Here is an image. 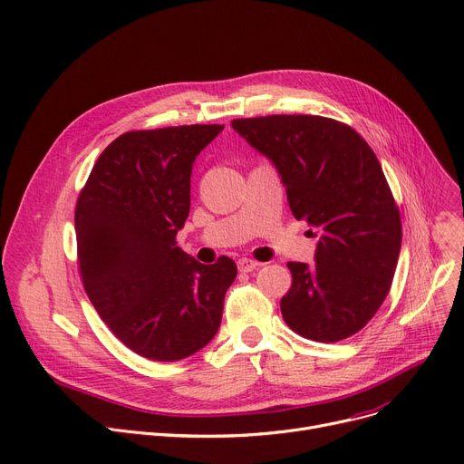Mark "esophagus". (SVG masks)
<instances>
[{"label": "esophagus", "instance_id": "34e87169", "mask_svg": "<svg viewBox=\"0 0 464 464\" xmlns=\"http://www.w3.org/2000/svg\"><path fill=\"white\" fill-rule=\"evenodd\" d=\"M258 266H260V264L255 262V260H251V258H239V260H237V267H239L241 274H251V271H255Z\"/></svg>", "mask_w": 464, "mask_h": 464}]
</instances>
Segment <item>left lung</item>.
<instances>
[{
  "instance_id": "obj_1",
  "label": "left lung",
  "mask_w": 464,
  "mask_h": 464,
  "mask_svg": "<svg viewBox=\"0 0 464 464\" xmlns=\"http://www.w3.org/2000/svg\"><path fill=\"white\" fill-rule=\"evenodd\" d=\"M232 129L276 167L292 215L318 237L314 264L288 262L292 286L281 299L288 328L320 343L358 334L390 292L402 239L374 151L356 130L322 116L234 120Z\"/></svg>"
}]
</instances>
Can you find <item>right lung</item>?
Segmentation results:
<instances>
[{
	"label": "right lung",
	"mask_w": 464,
	"mask_h": 464,
	"mask_svg": "<svg viewBox=\"0 0 464 464\" xmlns=\"http://www.w3.org/2000/svg\"><path fill=\"white\" fill-rule=\"evenodd\" d=\"M223 129L125 132L99 155L78 197V262L90 302L127 348L153 362L193 356L215 337L237 276L232 258L206 266L176 245L195 160Z\"/></svg>",
	"instance_id": "right-lung-1"
}]
</instances>
